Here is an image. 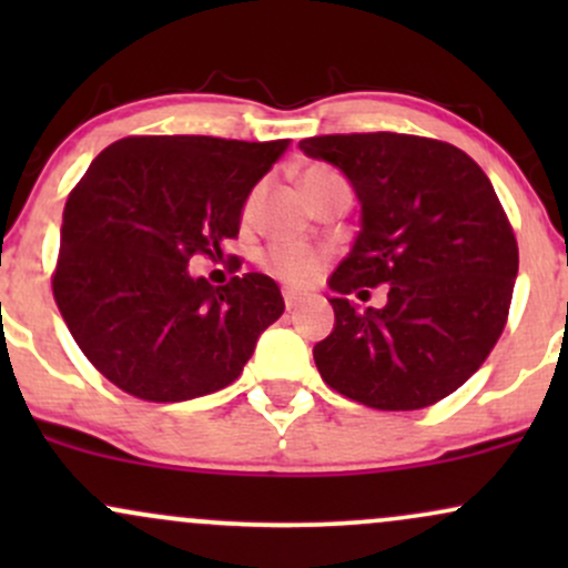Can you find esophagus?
<instances>
[{
	"label": "esophagus",
	"mask_w": 568,
	"mask_h": 568,
	"mask_svg": "<svg viewBox=\"0 0 568 568\" xmlns=\"http://www.w3.org/2000/svg\"><path fill=\"white\" fill-rule=\"evenodd\" d=\"M283 298H285V306H288V310H296V306L304 302L302 293H296V291H291V288L283 291Z\"/></svg>",
	"instance_id": "obj_1"
}]
</instances>
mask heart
I'll return each mask as SVG.
<instances>
[{"instance_id": "1", "label": "heart", "mask_w": 568, "mask_h": 568, "mask_svg": "<svg viewBox=\"0 0 568 568\" xmlns=\"http://www.w3.org/2000/svg\"><path fill=\"white\" fill-rule=\"evenodd\" d=\"M328 175H336V173L328 171V168H323V165H315L302 175V181L306 186V184H315V181H321V179H328ZM251 207H253V194L247 197L245 207H243L245 216L251 213ZM262 266L270 272V275L283 280V283L304 285V283H310L317 272H321L323 253H317L315 247L302 245V243H272L262 253Z\"/></svg>"}]
</instances>
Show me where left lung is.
Masks as SVG:
<instances>
[{"mask_svg": "<svg viewBox=\"0 0 568 568\" xmlns=\"http://www.w3.org/2000/svg\"><path fill=\"white\" fill-rule=\"evenodd\" d=\"M355 186L363 230L331 275L334 331L315 366L338 395L379 410L427 408L484 366L507 325L518 243L488 175L454 143L406 133L298 141ZM389 284L357 313L346 296Z\"/></svg>", "mask_w": 568, "mask_h": 568, "instance_id": "obj_1", "label": "left lung"}]
</instances>
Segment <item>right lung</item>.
<instances>
[{"label": "right lung", "mask_w": 568, "mask_h": 568, "mask_svg": "<svg viewBox=\"0 0 568 568\" xmlns=\"http://www.w3.org/2000/svg\"><path fill=\"white\" fill-rule=\"evenodd\" d=\"M285 149V139L128 135L71 189L53 296L77 347L122 393L179 403L224 389L283 315L272 277L211 285L189 262L224 256L245 197Z\"/></svg>", "instance_id": "right-lung-1"}]
</instances>
